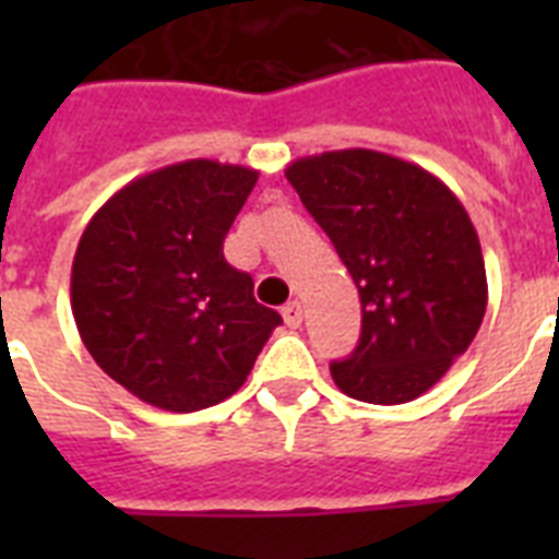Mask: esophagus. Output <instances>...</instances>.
<instances>
[{
  "instance_id": "34e87169",
  "label": "esophagus",
  "mask_w": 559,
  "mask_h": 559,
  "mask_svg": "<svg viewBox=\"0 0 559 559\" xmlns=\"http://www.w3.org/2000/svg\"><path fill=\"white\" fill-rule=\"evenodd\" d=\"M281 316H284L287 328H298V324H301V319H305V310H301V305H298V301H289V305L281 310Z\"/></svg>"
}]
</instances>
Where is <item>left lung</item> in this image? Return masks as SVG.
Segmentation results:
<instances>
[{
  "mask_svg": "<svg viewBox=\"0 0 559 559\" xmlns=\"http://www.w3.org/2000/svg\"><path fill=\"white\" fill-rule=\"evenodd\" d=\"M284 174L362 301L359 345L333 362V382L377 406L420 397L485 319V258L469 214L441 179L389 153H319Z\"/></svg>",
  "mask_w": 559,
  "mask_h": 559,
  "instance_id": "left-lung-1",
  "label": "left lung"
}]
</instances>
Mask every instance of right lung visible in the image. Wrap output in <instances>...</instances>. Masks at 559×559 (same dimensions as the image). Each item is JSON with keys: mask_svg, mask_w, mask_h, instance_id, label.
<instances>
[{"mask_svg": "<svg viewBox=\"0 0 559 559\" xmlns=\"http://www.w3.org/2000/svg\"><path fill=\"white\" fill-rule=\"evenodd\" d=\"M258 170L188 159L133 179L86 223L72 313L104 371L151 406L197 412L231 397L281 324L223 240Z\"/></svg>", "mask_w": 559, "mask_h": 559, "instance_id": "1", "label": "right lung"}]
</instances>
